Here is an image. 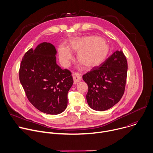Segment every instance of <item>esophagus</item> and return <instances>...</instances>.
I'll use <instances>...</instances> for the list:
<instances>
[{
	"mask_svg": "<svg viewBox=\"0 0 153 153\" xmlns=\"http://www.w3.org/2000/svg\"><path fill=\"white\" fill-rule=\"evenodd\" d=\"M73 77L74 79V83L76 84L82 80V77L79 73L74 72L73 74Z\"/></svg>",
	"mask_w": 153,
	"mask_h": 153,
	"instance_id": "obj_1",
	"label": "esophagus"
}]
</instances>
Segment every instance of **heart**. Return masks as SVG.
I'll return each instance as SVG.
<instances>
[{"label":"heart","instance_id":"obj_1","mask_svg":"<svg viewBox=\"0 0 153 153\" xmlns=\"http://www.w3.org/2000/svg\"><path fill=\"white\" fill-rule=\"evenodd\" d=\"M70 49L77 54V61L85 68H93L101 64L110 53V46L102 38L88 36L73 40L70 43ZM61 62L68 64L73 58L71 50L62 45L59 50Z\"/></svg>","mask_w":153,"mask_h":153}]
</instances>
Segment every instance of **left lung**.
Masks as SVG:
<instances>
[{"label": "left lung", "instance_id": "obj_1", "mask_svg": "<svg viewBox=\"0 0 153 153\" xmlns=\"http://www.w3.org/2000/svg\"><path fill=\"white\" fill-rule=\"evenodd\" d=\"M127 69L126 57L120 50L83 75L88 85L86 100L90 108L102 111L119 102L125 91Z\"/></svg>", "mask_w": 153, "mask_h": 153}]
</instances>
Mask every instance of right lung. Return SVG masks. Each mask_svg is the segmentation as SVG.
Segmentation results:
<instances>
[{"mask_svg":"<svg viewBox=\"0 0 153 153\" xmlns=\"http://www.w3.org/2000/svg\"><path fill=\"white\" fill-rule=\"evenodd\" d=\"M56 50L43 42L24 55L19 80L30 103L48 114L62 113L67 106L68 92L73 84L71 73L56 63Z\"/></svg>","mask_w":153,"mask_h":153,"instance_id":"obj_1","label":"right lung"}]
</instances>
